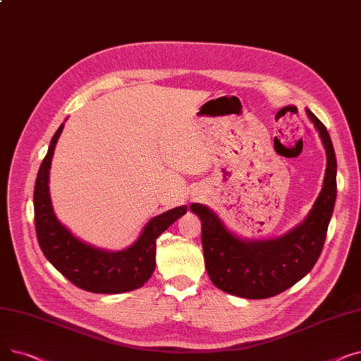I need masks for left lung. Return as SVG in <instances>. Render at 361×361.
<instances>
[{"label":"left lung","mask_w":361,"mask_h":361,"mask_svg":"<svg viewBox=\"0 0 361 361\" xmlns=\"http://www.w3.org/2000/svg\"><path fill=\"white\" fill-rule=\"evenodd\" d=\"M326 150L324 187L310 214L294 230L274 240H241L209 207L193 203L202 221L204 267L214 286L225 293L260 300L293 287L306 276L324 249L336 199V158L326 127L306 108Z\"/></svg>","instance_id":"1"}]
</instances>
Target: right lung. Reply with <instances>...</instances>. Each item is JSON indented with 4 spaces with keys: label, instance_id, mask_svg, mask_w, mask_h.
<instances>
[{
    "label": "right lung",
    "instance_id": "obj_1",
    "mask_svg": "<svg viewBox=\"0 0 361 361\" xmlns=\"http://www.w3.org/2000/svg\"><path fill=\"white\" fill-rule=\"evenodd\" d=\"M64 124L51 139L35 183V228L37 243L52 267L60 271L75 287L97 294H118L143 287L155 271L157 238L187 212L178 206L152 218L137 241L121 252L93 247L73 235L56 219L49 196V168L54 149Z\"/></svg>",
    "mask_w": 361,
    "mask_h": 361
}]
</instances>
